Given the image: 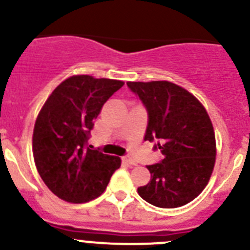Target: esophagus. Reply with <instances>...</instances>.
Segmentation results:
<instances>
[{
    "mask_svg": "<svg viewBox=\"0 0 250 250\" xmlns=\"http://www.w3.org/2000/svg\"><path fill=\"white\" fill-rule=\"evenodd\" d=\"M123 162L125 163H128V165H132V166H137V162H135L133 158H130L129 156H125V157H123Z\"/></svg>",
    "mask_w": 250,
    "mask_h": 250,
    "instance_id": "esophagus-1",
    "label": "esophagus"
}]
</instances>
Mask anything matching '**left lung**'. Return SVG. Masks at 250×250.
Returning <instances> with one entry per match:
<instances>
[{
  "label": "left lung",
  "instance_id": "1",
  "mask_svg": "<svg viewBox=\"0 0 250 250\" xmlns=\"http://www.w3.org/2000/svg\"><path fill=\"white\" fill-rule=\"evenodd\" d=\"M148 115L144 139L158 140L165 158L147 166L151 180L138 188L143 200L160 208L185 206L204 190L215 165L213 123L202 103L169 81L127 82Z\"/></svg>",
  "mask_w": 250,
  "mask_h": 250
}]
</instances>
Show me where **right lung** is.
Masks as SVG:
<instances>
[{"label": "right lung", "mask_w": 250, "mask_h": 250, "mask_svg": "<svg viewBox=\"0 0 250 250\" xmlns=\"http://www.w3.org/2000/svg\"><path fill=\"white\" fill-rule=\"evenodd\" d=\"M123 81L74 75L48 97L36 118L32 153L37 172L60 200L85 203L99 197L121 158L85 147L93 121Z\"/></svg>", "instance_id": "obj_1"}]
</instances>
